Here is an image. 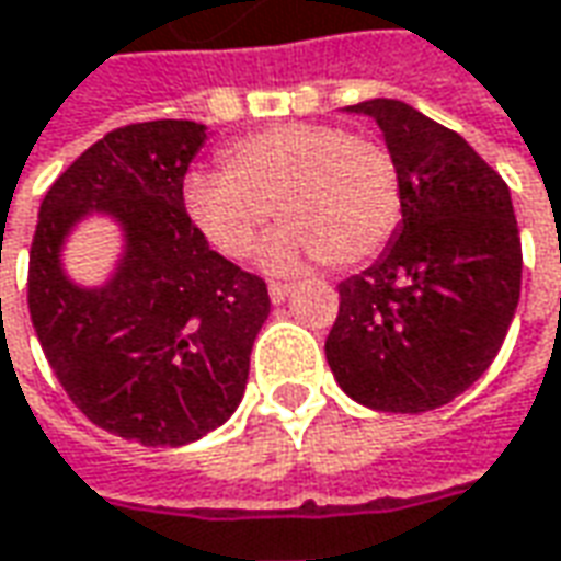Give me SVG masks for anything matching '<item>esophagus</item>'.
I'll use <instances>...</instances> for the list:
<instances>
[{
  "instance_id": "34e87169",
  "label": "esophagus",
  "mask_w": 561,
  "mask_h": 561,
  "mask_svg": "<svg viewBox=\"0 0 561 561\" xmlns=\"http://www.w3.org/2000/svg\"><path fill=\"white\" fill-rule=\"evenodd\" d=\"M266 291H270V300H273V304H282L285 297L291 295V285H288V282H270Z\"/></svg>"
}]
</instances>
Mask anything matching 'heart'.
Returning a JSON list of instances; mask_svg holds the SVG:
<instances>
[{
	"label": "heart",
	"instance_id": "obj_1",
	"mask_svg": "<svg viewBox=\"0 0 561 561\" xmlns=\"http://www.w3.org/2000/svg\"><path fill=\"white\" fill-rule=\"evenodd\" d=\"M184 208L224 257H245L266 220H285L266 239L264 264L295 270L319 257L329 266L368 261L402 217V174L375 135L331 122H282L220 150V174L196 171Z\"/></svg>",
	"mask_w": 561,
	"mask_h": 561
}]
</instances>
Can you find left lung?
<instances>
[{
    "label": "left lung",
    "instance_id": "obj_1",
    "mask_svg": "<svg viewBox=\"0 0 561 561\" xmlns=\"http://www.w3.org/2000/svg\"><path fill=\"white\" fill-rule=\"evenodd\" d=\"M377 122L402 174V227L380 261L337 285L325 356L375 411L448 405L485 375L519 304L510 186L463 137L390 98L346 106Z\"/></svg>",
    "mask_w": 561,
    "mask_h": 561
}]
</instances>
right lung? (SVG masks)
<instances>
[{"label": "right lung", "instance_id": "obj_1", "mask_svg": "<svg viewBox=\"0 0 561 561\" xmlns=\"http://www.w3.org/2000/svg\"><path fill=\"white\" fill-rule=\"evenodd\" d=\"M205 137L190 119L104 135L45 193L30 249V319L60 387L91 424L152 448L230 417L270 316L266 282L208 249L186 215L184 174ZM91 210L126 230L104 289H79L59 270L66 232Z\"/></svg>", "mask_w": 561, "mask_h": 561}]
</instances>
